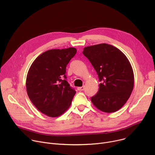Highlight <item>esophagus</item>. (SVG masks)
Returning <instances> with one entry per match:
<instances>
[{"mask_svg":"<svg viewBox=\"0 0 155 155\" xmlns=\"http://www.w3.org/2000/svg\"><path fill=\"white\" fill-rule=\"evenodd\" d=\"M77 89H78V90H79V91H84V90H85V86L81 87H78Z\"/></svg>","mask_w":155,"mask_h":155,"instance_id":"esophagus-1","label":"esophagus"}]
</instances>
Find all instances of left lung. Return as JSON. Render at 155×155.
I'll list each match as a JSON object with an SVG mask.
<instances>
[{"label":"left lung","instance_id":"obj_1","mask_svg":"<svg viewBox=\"0 0 155 155\" xmlns=\"http://www.w3.org/2000/svg\"><path fill=\"white\" fill-rule=\"evenodd\" d=\"M84 55L95 68L101 84L91 101L98 110L115 112L125 104L134 86V74L125 55L113 45L101 44L85 47Z\"/></svg>","mask_w":155,"mask_h":155}]
</instances>
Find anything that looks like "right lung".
<instances>
[{"label":"right lung","instance_id":"1","mask_svg":"<svg viewBox=\"0 0 155 155\" xmlns=\"http://www.w3.org/2000/svg\"><path fill=\"white\" fill-rule=\"evenodd\" d=\"M77 49H51L31 65L26 80L28 96L34 105L50 117L61 115L69 108L75 94L67 81L66 67Z\"/></svg>","mask_w":155,"mask_h":155}]
</instances>
